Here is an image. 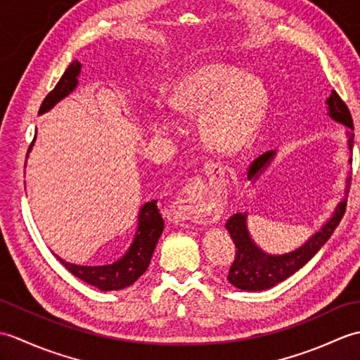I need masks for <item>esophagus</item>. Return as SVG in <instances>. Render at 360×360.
Returning <instances> with one entry per match:
<instances>
[{"label":"esophagus","instance_id":"1","mask_svg":"<svg viewBox=\"0 0 360 360\" xmlns=\"http://www.w3.org/2000/svg\"><path fill=\"white\" fill-rule=\"evenodd\" d=\"M226 192L223 179L209 182L202 178H192L176 193L172 202L173 213L179 219H188L198 224L215 223L224 210Z\"/></svg>","mask_w":360,"mask_h":360}]
</instances>
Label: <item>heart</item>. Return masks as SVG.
I'll use <instances>...</instances> for the list:
<instances>
[{
  "mask_svg": "<svg viewBox=\"0 0 360 360\" xmlns=\"http://www.w3.org/2000/svg\"><path fill=\"white\" fill-rule=\"evenodd\" d=\"M170 101L184 116L202 112L204 141L219 151H236L254 139L269 108L262 79L224 65L198 68L174 88ZM153 124L164 133L173 129V120L164 111L155 114Z\"/></svg>",
  "mask_w": 360,
  "mask_h": 360,
  "instance_id": "b5f03b06",
  "label": "heart"
}]
</instances>
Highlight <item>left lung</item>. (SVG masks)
Masks as SVG:
<instances>
[{"label": "left lung", "mask_w": 360, "mask_h": 360, "mask_svg": "<svg viewBox=\"0 0 360 360\" xmlns=\"http://www.w3.org/2000/svg\"><path fill=\"white\" fill-rule=\"evenodd\" d=\"M328 105V116L333 120L339 122V124L348 127L349 129H354L353 117L348 110L347 103L342 101L340 96L331 91V96L326 98ZM354 145V133L348 134V148L353 151ZM275 156V151H267L264 155L258 156L254 162L250 164L248 170V178L250 181L257 179L259 174L263 173L264 168L269 165L271 160ZM351 160V159H349ZM351 178L347 179V193L349 187ZM347 210V198L339 202L335 207L333 217L330 221L316 232L311 238L289 254L283 255H271L266 254L264 250L259 249L254 240L250 238V233L248 231V213H235L233 217L227 219L226 229L231 233L232 240L235 243L236 254L235 259L229 269L227 280L232 283L235 288L241 290H250V292H257V290L269 289L275 285H278L283 280H286L290 275L295 274L298 269L307 264L309 259L314 257L320 248L330 240V236L339 226L340 219L345 215Z\"/></svg>", "instance_id": "8db88e82"}]
</instances>
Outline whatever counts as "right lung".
Segmentation results:
<instances>
[{
	"mask_svg": "<svg viewBox=\"0 0 360 360\" xmlns=\"http://www.w3.org/2000/svg\"><path fill=\"white\" fill-rule=\"evenodd\" d=\"M82 65L77 60L68 66V70L62 75L51 93L44 97V101L40 106V114L49 111L56 106L62 98L70 96L72 91L77 88L79 75H80ZM35 141V137H34ZM34 145V142H32ZM30 145V148H32ZM29 148V151H30ZM164 231V219L158 209V201H150L143 204L139 210V223H137L136 236L131 243V246L127 250V254L112 264L103 266H80L68 263L65 259H57L62 263L68 271L75 277L83 280L91 286H96L101 290H119L128 288L129 285L141 277L150 266V259L155 248L158 244L159 236Z\"/></svg>",
	"mask_w": 360,
	"mask_h": 360,
	"instance_id": "right-lung-1",
	"label": "right lung"
}]
</instances>
